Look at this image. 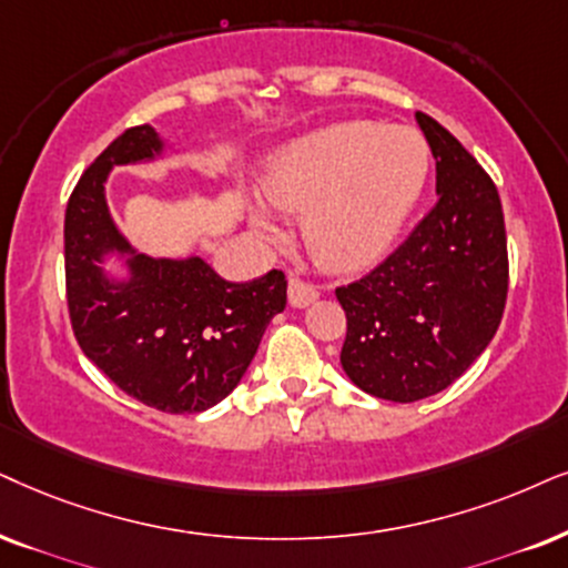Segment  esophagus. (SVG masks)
Masks as SVG:
<instances>
[{
	"mask_svg": "<svg viewBox=\"0 0 568 568\" xmlns=\"http://www.w3.org/2000/svg\"><path fill=\"white\" fill-rule=\"evenodd\" d=\"M317 296H320V291L314 288V285H308V283H304V280H298V277H291L288 280V301H291V306L304 308L308 304H314V301H317Z\"/></svg>",
	"mask_w": 568,
	"mask_h": 568,
	"instance_id": "obj_1",
	"label": "esophagus"
}]
</instances>
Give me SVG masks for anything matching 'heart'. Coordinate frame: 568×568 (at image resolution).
Segmentation results:
<instances>
[{
    "instance_id": "heart-1",
    "label": "heart",
    "mask_w": 568,
    "mask_h": 568,
    "mask_svg": "<svg viewBox=\"0 0 568 568\" xmlns=\"http://www.w3.org/2000/svg\"><path fill=\"white\" fill-rule=\"evenodd\" d=\"M429 146L414 128L348 120L291 143L262 191L277 210L304 214V241L329 270H362L390 248L425 191ZM254 225H272L256 214Z\"/></svg>"
}]
</instances>
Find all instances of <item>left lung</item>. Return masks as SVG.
<instances>
[{"label":"left lung","mask_w":568,"mask_h":568,"mask_svg":"<svg viewBox=\"0 0 568 568\" xmlns=\"http://www.w3.org/2000/svg\"><path fill=\"white\" fill-rule=\"evenodd\" d=\"M435 156L437 204L369 275L335 288L341 364L375 398L412 404L456 383L500 325L508 296L498 189L437 120L416 112Z\"/></svg>","instance_id":"8db88e82"}]
</instances>
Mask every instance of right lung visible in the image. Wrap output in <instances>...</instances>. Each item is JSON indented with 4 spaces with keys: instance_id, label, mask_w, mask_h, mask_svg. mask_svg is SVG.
<instances>
[{
    "instance_id": "right-lung-1",
    "label": "right lung",
    "mask_w": 568,
    "mask_h": 568,
    "mask_svg": "<svg viewBox=\"0 0 568 568\" xmlns=\"http://www.w3.org/2000/svg\"><path fill=\"white\" fill-rule=\"evenodd\" d=\"M156 152L154 128H128L75 183L64 210L68 312L78 346L120 390L156 412L196 414L241 383L270 320L285 308L288 283L280 270L231 283L199 256L143 254L128 260V283L106 280L104 254H133L106 212V172Z\"/></svg>"
}]
</instances>
